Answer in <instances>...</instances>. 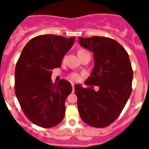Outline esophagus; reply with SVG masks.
I'll return each mask as SVG.
<instances>
[{"label": "esophagus", "mask_w": 149, "mask_h": 149, "mask_svg": "<svg viewBox=\"0 0 149 149\" xmlns=\"http://www.w3.org/2000/svg\"><path fill=\"white\" fill-rule=\"evenodd\" d=\"M72 92H74V83H72Z\"/></svg>", "instance_id": "obj_1"}]
</instances>
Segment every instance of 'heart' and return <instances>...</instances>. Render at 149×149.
<instances>
[{"mask_svg": "<svg viewBox=\"0 0 149 149\" xmlns=\"http://www.w3.org/2000/svg\"><path fill=\"white\" fill-rule=\"evenodd\" d=\"M85 51H86L85 50H83V49L79 50L78 54L81 53V52H85ZM69 78H70L71 80H72V81H78L81 79V74H78V73H75V72H74V73H72L70 75H69Z\"/></svg>", "mask_w": 149, "mask_h": 149, "instance_id": "heart-1", "label": "heart"}]
</instances>
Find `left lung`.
Masks as SVG:
<instances>
[{"mask_svg":"<svg viewBox=\"0 0 149 149\" xmlns=\"http://www.w3.org/2000/svg\"><path fill=\"white\" fill-rule=\"evenodd\" d=\"M79 44L92 51L94 68L85 81L77 84V107L81 119L93 127H105L120 115L132 90L133 70L128 54L114 39L103 36L79 37ZM93 86H98L95 91Z\"/></svg>","mask_w":149,"mask_h":149,"instance_id":"left-lung-1","label":"left lung"}]
</instances>
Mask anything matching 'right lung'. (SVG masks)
<instances>
[{
	"mask_svg": "<svg viewBox=\"0 0 149 149\" xmlns=\"http://www.w3.org/2000/svg\"><path fill=\"white\" fill-rule=\"evenodd\" d=\"M74 39L51 34L36 36L24 46L17 62L15 95L24 113L39 127H54L64 118L72 85L63 79L53 84L51 70L61 66Z\"/></svg>",
	"mask_w": 149,
	"mask_h": 149,
	"instance_id": "obj_1",
	"label": "right lung"
}]
</instances>
